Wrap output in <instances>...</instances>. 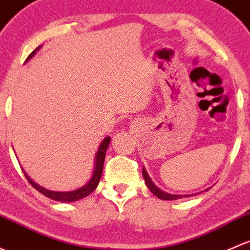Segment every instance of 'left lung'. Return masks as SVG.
<instances>
[{"label":"left lung","instance_id":"1","mask_svg":"<svg viewBox=\"0 0 250 250\" xmlns=\"http://www.w3.org/2000/svg\"><path fill=\"white\" fill-rule=\"evenodd\" d=\"M143 178H144V181H146V185L148 187V189L150 190V191L153 192V194L155 195L156 197H159V199H161V200H178V199H182V197H183V195L167 194V192H165V191H163V190L159 189V188H156L155 185H154V183L150 181L148 173H146V171L144 168H143ZM187 196H190V195H184V197H187Z\"/></svg>","mask_w":250,"mask_h":250}]
</instances>
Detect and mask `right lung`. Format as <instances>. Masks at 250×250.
Returning a JSON list of instances; mask_svg holds the SVG:
<instances>
[{
    "mask_svg": "<svg viewBox=\"0 0 250 250\" xmlns=\"http://www.w3.org/2000/svg\"><path fill=\"white\" fill-rule=\"evenodd\" d=\"M38 49H40V47H38L37 49H36V50H33L32 53L30 54L29 58H27V60H29V59H31L33 55H35V53L38 50ZM109 142H110V137H106L104 140V142L101 143V146H100V148H99V151H97V154H96V161H95L96 164H95L94 174H92L91 179H90V181L87 182L83 188H81V189H77V190H73V191H67V192L51 191V190L44 189V188L40 187V185L36 184L35 182L31 181L29 177H27V174L24 172L25 177H26L27 181H29L30 184L32 185V187L35 188L36 190H38L41 194L45 195V196L49 197V199L56 200V201H61V202L78 201V200L84 199V197L87 196V195L91 194V192L94 191L95 189H96L97 185H99L100 179H101V176H102V171H104V156H106V151H107L108 146H109Z\"/></svg>",
    "mask_w": 250,
    "mask_h": 250,
    "instance_id": "add662e5",
    "label": "right lung"
}]
</instances>
